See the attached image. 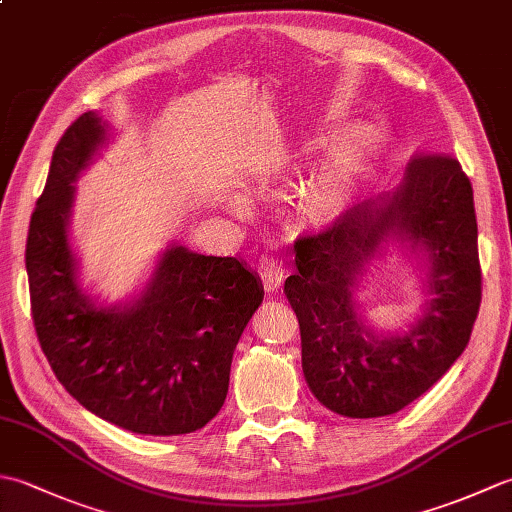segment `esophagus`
Segmentation results:
<instances>
[{
	"label": "esophagus",
	"mask_w": 512,
	"mask_h": 512,
	"mask_svg": "<svg viewBox=\"0 0 512 512\" xmlns=\"http://www.w3.org/2000/svg\"><path fill=\"white\" fill-rule=\"evenodd\" d=\"M259 277H262V284L264 290L268 292H277L284 284V277H286V270L281 266L277 259L273 257H264L262 262H259Z\"/></svg>",
	"instance_id": "34e87169"
}]
</instances>
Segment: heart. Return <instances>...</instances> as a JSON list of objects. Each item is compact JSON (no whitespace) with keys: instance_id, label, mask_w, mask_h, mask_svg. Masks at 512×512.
Wrapping results in <instances>:
<instances>
[{"instance_id":"b5f03b06","label":"heart","mask_w":512,"mask_h":512,"mask_svg":"<svg viewBox=\"0 0 512 512\" xmlns=\"http://www.w3.org/2000/svg\"><path fill=\"white\" fill-rule=\"evenodd\" d=\"M378 143L376 129L367 127L332 151L286 204V226L292 233L323 231L350 211L372 169ZM231 206L239 209L242 198L235 195Z\"/></svg>"}]
</instances>
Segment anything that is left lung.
<instances>
[{
    "label": "left lung",
    "instance_id": "1",
    "mask_svg": "<svg viewBox=\"0 0 512 512\" xmlns=\"http://www.w3.org/2000/svg\"><path fill=\"white\" fill-rule=\"evenodd\" d=\"M389 243L423 259V314L405 333H378L353 292ZM284 292L301 330L306 383L345 418L405 409L447 374L469 345L482 301L473 187L460 162L418 156L394 191L347 211L295 244Z\"/></svg>",
    "mask_w": 512,
    "mask_h": 512
}]
</instances>
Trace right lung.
Instances as JSON below:
<instances>
[{
	"mask_svg": "<svg viewBox=\"0 0 512 512\" xmlns=\"http://www.w3.org/2000/svg\"><path fill=\"white\" fill-rule=\"evenodd\" d=\"M110 136L99 112H85L54 147L26 242L32 321L54 376L94 416L143 436H182L222 409L264 286L242 259L171 242L138 295L114 306L92 297L70 242L74 182Z\"/></svg>",
	"mask_w": 512,
	"mask_h": 512,
	"instance_id": "1",
	"label": "right lung"
}]
</instances>
